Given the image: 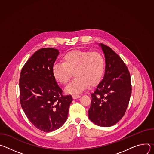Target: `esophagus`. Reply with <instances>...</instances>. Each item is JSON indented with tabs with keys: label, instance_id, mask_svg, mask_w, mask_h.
Returning <instances> with one entry per match:
<instances>
[{
	"label": "esophagus",
	"instance_id": "1",
	"mask_svg": "<svg viewBox=\"0 0 154 154\" xmlns=\"http://www.w3.org/2000/svg\"><path fill=\"white\" fill-rule=\"evenodd\" d=\"M80 95H77V94H74L72 96V98L74 99H78V98H80Z\"/></svg>",
	"mask_w": 154,
	"mask_h": 154
}]
</instances>
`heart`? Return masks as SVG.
<instances>
[{
  "label": "heart",
  "mask_w": 154,
  "mask_h": 154,
  "mask_svg": "<svg viewBox=\"0 0 154 154\" xmlns=\"http://www.w3.org/2000/svg\"><path fill=\"white\" fill-rule=\"evenodd\" d=\"M105 61L102 54L96 52L74 50L65 54L62 63H55L52 68L54 79L61 85L67 84L74 74L75 79L66 88L68 94H78L95 86L102 80Z\"/></svg>",
  "instance_id": "1"
}]
</instances>
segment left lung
I'll return each mask as SVG.
<instances>
[{"label":"left lung","mask_w":154,"mask_h":154,"mask_svg":"<svg viewBox=\"0 0 154 154\" xmlns=\"http://www.w3.org/2000/svg\"><path fill=\"white\" fill-rule=\"evenodd\" d=\"M99 45L105 55V71L102 80L91 94L88 117L97 125L110 127L125 113L131 93L130 74L115 52L103 44Z\"/></svg>","instance_id":"left-lung-1"}]
</instances>
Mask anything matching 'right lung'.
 <instances>
[{"label": "right lung", "instance_id": "obj_1", "mask_svg": "<svg viewBox=\"0 0 154 154\" xmlns=\"http://www.w3.org/2000/svg\"><path fill=\"white\" fill-rule=\"evenodd\" d=\"M58 54V50L52 48L39 49L26 63L19 78L21 106L31 123L45 132L64 124L73 100L71 95L63 96L52 75Z\"/></svg>", "mask_w": 154, "mask_h": 154}]
</instances>
